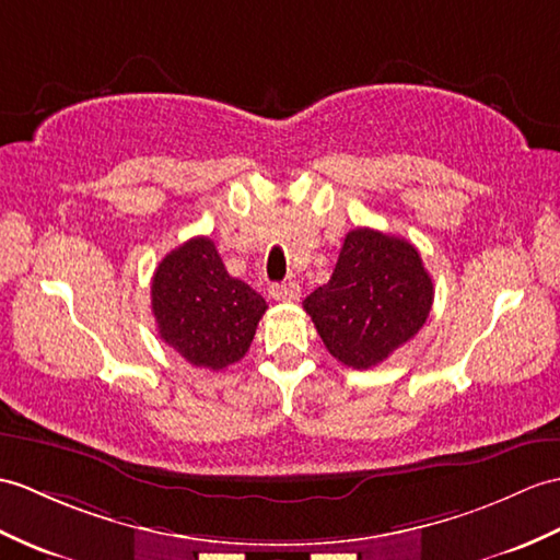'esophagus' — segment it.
<instances>
[{
    "mask_svg": "<svg viewBox=\"0 0 560 560\" xmlns=\"http://www.w3.org/2000/svg\"><path fill=\"white\" fill-rule=\"evenodd\" d=\"M269 295L275 298V301H281V303H293L301 298V285L295 283H275L269 289Z\"/></svg>",
    "mask_w": 560,
    "mask_h": 560,
    "instance_id": "obj_1",
    "label": "esophagus"
}]
</instances>
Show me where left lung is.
I'll use <instances>...</instances> for the list:
<instances>
[{
  "label": "left lung",
  "instance_id": "left-lung-1",
  "mask_svg": "<svg viewBox=\"0 0 560 560\" xmlns=\"http://www.w3.org/2000/svg\"><path fill=\"white\" fill-rule=\"evenodd\" d=\"M432 301V277L412 243L355 229L346 233L331 279L303 307L336 360L370 370L422 329Z\"/></svg>",
  "mask_w": 560,
  "mask_h": 560
}]
</instances>
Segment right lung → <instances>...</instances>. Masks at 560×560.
<instances>
[{
	"label": "right lung",
	"instance_id": "add662e5",
	"mask_svg": "<svg viewBox=\"0 0 560 560\" xmlns=\"http://www.w3.org/2000/svg\"><path fill=\"white\" fill-rule=\"evenodd\" d=\"M265 298L229 277L214 243L190 238L168 253L152 277V315L160 339L195 368L224 370L255 339Z\"/></svg>",
	"mask_w": 560,
	"mask_h": 560
}]
</instances>
